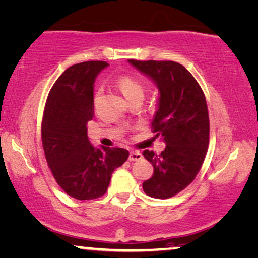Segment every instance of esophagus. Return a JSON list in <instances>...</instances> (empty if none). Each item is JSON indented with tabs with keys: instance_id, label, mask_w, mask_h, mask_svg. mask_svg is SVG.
I'll use <instances>...</instances> for the list:
<instances>
[{
	"instance_id": "34e87169",
	"label": "esophagus",
	"mask_w": 258,
	"mask_h": 258,
	"mask_svg": "<svg viewBox=\"0 0 258 258\" xmlns=\"http://www.w3.org/2000/svg\"><path fill=\"white\" fill-rule=\"evenodd\" d=\"M142 158H143L142 153L138 152V151H133V152H130V154H129V160L130 161H138V160H141Z\"/></svg>"
}]
</instances>
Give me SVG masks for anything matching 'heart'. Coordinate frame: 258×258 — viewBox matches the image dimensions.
<instances>
[{"label":"heart","instance_id":"b5f03b06","mask_svg":"<svg viewBox=\"0 0 258 258\" xmlns=\"http://www.w3.org/2000/svg\"><path fill=\"white\" fill-rule=\"evenodd\" d=\"M116 84L126 99H130L135 96H143V93H144V85L137 78L129 76V75H123V76L118 77ZM100 94L101 89H98L96 91V94H94V101L98 100Z\"/></svg>","mask_w":258,"mask_h":258}]
</instances>
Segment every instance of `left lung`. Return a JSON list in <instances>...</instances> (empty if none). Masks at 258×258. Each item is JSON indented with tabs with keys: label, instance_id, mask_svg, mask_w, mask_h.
<instances>
[{
	"label": "left lung",
	"instance_id": "1",
	"mask_svg": "<svg viewBox=\"0 0 258 258\" xmlns=\"http://www.w3.org/2000/svg\"><path fill=\"white\" fill-rule=\"evenodd\" d=\"M128 61L151 77L160 92L152 133L164 140L166 148L160 154L143 152L154 170L143 182V190L150 197L166 200L187 188L203 165L210 134L207 100L196 79L180 63Z\"/></svg>",
	"mask_w": 258,
	"mask_h": 258
}]
</instances>
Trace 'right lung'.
<instances>
[{
    "label": "right lung",
    "mask_w": 258,
    "mask_h": 258,
    "mask_svg": "<svg viewBox=\"0 0 258 258\" xmlns=\"http://www.w3.org/2000/svg\"><path fill=\"white\" fill-rule=\"evenodd\" d=\"M105 61L69 67L47 97L41 123L42 148L55 181L79 201L105 195L114 170L124 164L128 150L94 148L86 124L94 115L93 83Z\"/></svg>",
    "instance_id": "right-lung-1"
}]
</instances>
